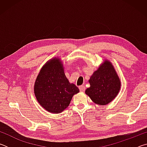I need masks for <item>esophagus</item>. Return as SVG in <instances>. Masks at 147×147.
<instances>
[{"label":"esophagus","instance_id":"34e87169","mask_svg":"<svg viewBox=\"0 0 147 147\" xmlns=\"http://www.w3.org/2000/svg\"><path fill=\"white\" fill-rule=\"evenodd\" d=\"M79 89H80V91L84 92V91L86 90V87L84 86H80L79 87Z\"/></svg>","mask_w":147,"mask_h":147}]
</instances>
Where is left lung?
Instances as JSON below:
<instances>
[{"instance_id":"8db88e82","label":"left lung","mask_w":147,"mask_h":147,"mask_svg":"<svg viewBox=\"0 0 147 147\" xmlns=\"http://www.w3.org/2000/svg\"><path fill=\"white\" fill-rule=\"evenodd\" d=\"M89 82L90 87L86 89V93L99 105L110 102L120 90V80L112 65L108 61L94 72Z\"/></svg>"}]
</instances>
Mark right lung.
Here are the masks:
<instances>
[{"mask_svg": "<svg viewBox=\"0 0 147 147\" xmlns=\"http://www.w3.org/2000/svg\"><path fill=\"white\" fill-rule=\"evenodd\" d=\"M79 91L74 84L69 82L59 59H54L43 67L34 86L39 103L46 110L54 113L67 108L73 96Z\"/></svg>", "mask_w": 147, "mask_h": 147, "instance_id": "obj_1", "label": "right lung"}]
</instances>
